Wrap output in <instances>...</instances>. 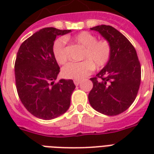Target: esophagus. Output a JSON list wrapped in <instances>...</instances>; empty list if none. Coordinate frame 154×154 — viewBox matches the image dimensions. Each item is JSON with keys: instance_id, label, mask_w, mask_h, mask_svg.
Returning a JSON list of instances; mask_svg holds the SVG:
<instances>
[{"instance_id": "34e87169", "label": "esophagus", "mask_w": 154, "mask_h": 154, "mask_svg": "<svg viewBox=\"0 0 154 154\" xmlns=\"http://www.w3.org/2000/svg\"><path fill=\"white\" fill-rule=\"evenodd\" d=\"M73 82H74V84L76 85V86H78V85L81 83V81L80 80H74Z\"/></svg>"}]
</instances>
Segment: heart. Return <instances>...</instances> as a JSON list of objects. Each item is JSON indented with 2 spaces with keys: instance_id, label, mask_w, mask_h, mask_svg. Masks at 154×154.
Returning <instances> with one entry per match:
<instances>
[{
  "instance_id": "1",
  "label": "heart",
  "mask_w": 154,
  "mask_h": 154,
  "mask_svg": "<svg viewBox=\"0 0 154 154\" xmlns=\"http://www.w3.org/2000/svg\"><path fill=\"white\" fill-rule=\"evenodd\" d=\"M72 40L84 48L82 59L79 63H70L63 68V75L69 79L82 80L90 75L95 69H100L109 62L111 55V46L106 40H97L89 32L82 31L75 35ZM54 55L59 64H65L68 57L66 48V38H59L54 42Z\"/></svg>"
}]
</instances>
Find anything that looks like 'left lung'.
<instances>
[{"instance_id":"1","label":"left lung","mask_w":154,"mask_h":154,"mask_svg":"<svg viewBox=\"0 0 154 154\" xmlns=\"http://www.w3.org/2000/svg\"><path fill=\"white\" fill-rule=\"evenodd\" d=\"M98 32L111 46L109 62L91 78L93 87L88 95L91 106L106 116L125 111L135 100L141 81V67L135 48L125 35L112 26L91 28Z\"/></svg>"}]
</instances>
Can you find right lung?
Segmentation results:
<instances>
[{
    "label": "right lung",
    "instance_id": "add662e5",
    "mask_svg": "<svg viewBox=\"0 0 154 154\" xmlns=\"http://www.w3.org/2000/svg\"><path fill=\"white\" fill-rule=\"evenodd\" d=\"M70 32L42 29L24 41L17 53L15 76L19 97L29 112L39 119L57 118L70 106L76 86L71 79L54 83L60 68L53 50L56 37Z\"/></svg>",
    "mask_w": 154,
    "mask_h": 154
}]
</instances>
